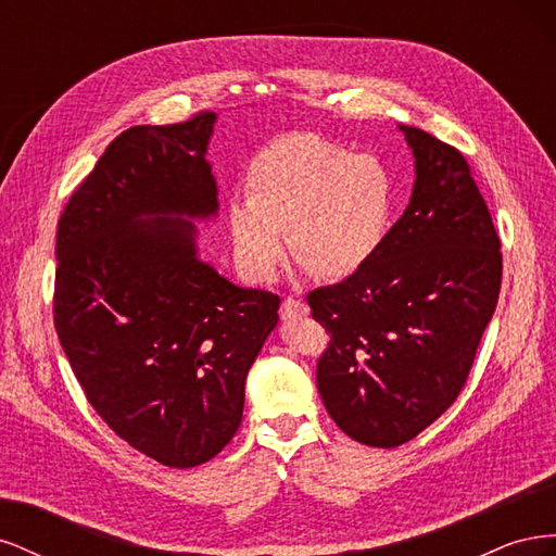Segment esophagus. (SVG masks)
Wrapping results in <instances>:
<instances>
[{"instance_id":"34e87169","label":"esophagus","mask_w":556,"mask_h":556,"mask_svg":"<svg viewBox=\"0 0 556 556\" xmlns=\"http://www.w3.org/2000/svg\"><path fill=\"white\" fill-rule=\"evenodd\" d=\"M301 315H308V306L304 304V301L292 299V296L282 301V306H280V317L282 319H292V317H301Z\"/></svg>"}]
</instances>
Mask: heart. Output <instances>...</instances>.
Wrapping results in <instances>:
<instances>
[{"label":"heart","mask_w":556,"mask_h":556,"mask_svg":"<svg viewBox=\"0 0 556 556\" xmlns=\"http://www.w3.org/2000/svg\"><path fill=\"white\" fill-rule=\"evenodd\" d=\"M245 194L227 211L233 257L255 282H268L285 255L323 280L355 276L384 245L394 223L396 185L374 155L288 134L252 160Z\"/></svg>","instance_id":"1"}]
</instances>
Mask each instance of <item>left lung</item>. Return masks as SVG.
Wrapping results in <instances>:
<instances>
[{"instance_id":"obj_1","label":"left lung","mask_w":556,"mask_h":556,"mask_svg":"<svg viewBox=\"0 0 556 556\" xmlns=\"http://www.w3.org/2000/svg\"><path fill=\"white\" fill-rule=\"evenodd\" d=\"M415 157L408 208L378 255L308 294L331 341L325 408L350 439L408 443L459 396L501 290V241L457 148L399 125Z\"/></svg>"}]
</instances>
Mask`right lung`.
Segmentation results:
<instances>
[{
  "label": "right lung",
  "instance_id": "1",
  "mask_svg": "<svg viewBox=\"0 0 556 556\" xmlns=\"http://www.w3.org/2000/svg\"><path fill=\"white\" fill-rule=\"evenodd\" d=\"M217 115L115 137L58 225L55 329L90 406L172 468L213 459L243 417L245 378L280 299L199 260L217 215Z\"/></svg>",
  "mask_w": 556,
  "mask_h": 556
}]
</instances>
